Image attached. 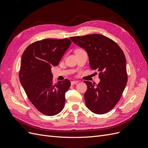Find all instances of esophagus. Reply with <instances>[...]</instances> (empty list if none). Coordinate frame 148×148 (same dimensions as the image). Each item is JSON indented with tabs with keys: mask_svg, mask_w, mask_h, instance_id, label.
<instances>
[{
	"mask_svg": "<svg viewBox=\"0 0 148 148\" xmlns=\"http://www.w3.org/2000/svg\"><path fill=\"white\" fill-rule=\"evenodd\" d=\"M78 82H79L78 81H71V85H73V84H75L78 83Z\"/></svg>",
	"mask_w": 148,
	"mask_h": 148,
	"instance_id": "1",
	"label": "esophagus"
}]
</instances>
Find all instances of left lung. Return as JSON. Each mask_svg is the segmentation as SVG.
<instances>
[{
  "instance_id": "1",
  "label": "left lung",
  "mask_w": 148,
  "mask_h": 148,
  "mask_svg": "<svg viewBox=\"0 0 148 148\" xmlns=\"http://www.w3.org/2000/svg\"><path fill=\"white\" fill-rule=\"evenodd\" d=\"M70 39L86 51L91 69L99 72L98 84L84 81L88 87L84 95L86 107L96 114L108 112L119 101L128 81L123 51L113 40L99 34Z\"/></svg>"
}]
</instances>
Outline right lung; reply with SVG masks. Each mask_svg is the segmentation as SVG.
<instances>
[{
    "instance_id": "right-lung-1",
    "label": "right lung",
    "mask_w": 148,
    "mask_h": 148,
    "mask_svg": "<svg viewBox=\"0 0 148 148\" xmlns=\"http://www.w3.org/2000/svg\"><path fill=\"white\" fill-rule=\"evenodd\" d=\"M71 41L46 39L36 41L26 48L21 60L19 78L27 97L42 114L53 116L63 109L69 79L54 84L51 68L59 64Z\"/></svg>"
}]
</instances>
